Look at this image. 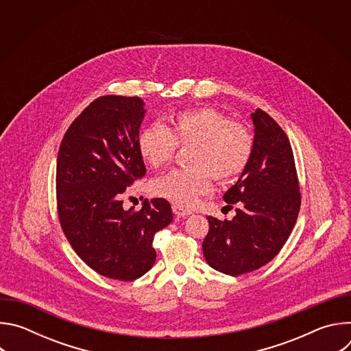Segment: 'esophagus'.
I'll return each instance as SVG.
<instances>
[{
  "label": "esophagus",
  "instance_id": "obj_1",
  "mask_svg": "<svg viewBox=\"0 0 351 351\" xmlns=\"http://www.w3.org/2000/svg\"><path fill=\"white\" fill-rule=\"evenodd\" d=\"M172 211L176 217H186V215H190L191 211L186 210L184 207H180V206H172Z\"/></svg>",
  "mask_w": 351,
  "mask_h": 351
}]
</instances>
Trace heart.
I'll list each match as a JSON object with an SVG mask.
<instances>
[{"label": "heart", "instance_id": "obj_1", "mask_svg": "<svg viewBox=\"0 0 351 351\" xmlns=\"http://www.w3.org/2000/svg\"><path fill=\"white\" fill-rule=\"evenodd\" d=\"M176 145H191V168L171 171L154 179L149 189L175 206L191 207L199 195L211 193L213 176L225 183L245 169L253 153V137L245 126L229 122L210 107L182 111L164 126H147L137 137L140 157L156 169L173 158Z\"/></svg>", "mask_w": 351, "mask_h": 351}]
</instances>
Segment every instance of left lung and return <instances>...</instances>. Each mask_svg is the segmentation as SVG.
Returning <instances> with one entry per match:
<instances>
[{
    "label": "left lung",
    "instance_id": "obj_1",
    "mask_svg": "<svg viewBox=\"0 0 351 351\" xmlns=\"http://www.w3.org/2000/svg\"><path fill=\"white\" fill-rule=\"evenodd\" d=\"M253 153L237 182L223 194L237 204L232 221L207 217L203 241L207 264L230 276L268 264L289 239L300 211L298 180L291 145L282 128L264 111L252 114Z\"/></svg>",
    "mask_w": 351,
    "mask_h": 351
}]
</instances>
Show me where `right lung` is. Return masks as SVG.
<instances>
[{"label": "right lung", "instance_id": "add662e5", "mask_svg": "<svg viewBox=\"0 0 351 351\" xmlns=\"http://www.w3.org/2000/svg\"><path fill=\"white\" fill-rule=\"evenodd\" d=\"M138 97L103 95L72 122L57 158V204L75 253L95 272L130 282L153 268L154 234L172 222L164 198L123 208L122 193L145 175L137 137L147 110Z\"/></svg>", "mask_w": 351, "mask_h": 351}]
</instances>
